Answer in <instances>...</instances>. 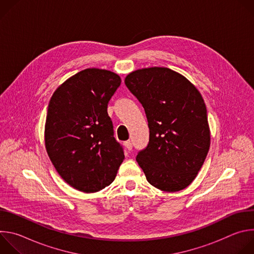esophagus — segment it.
<instances>
[{
	"label": "esophagus",
	"mask_w": 254,
	"mask_h": 254,
	"mask_svg": "<svg viewBox=\"0 0 254 254\" xmlns=\"http://www.w3.org/2000/svg\"><path fill=\"white\" fill-rule=\"evenodd\" d=\"M125 147L127 148V151H131V149H132V142H131L130 140L126 141V142H125Z\"/></svg>",
	"instance_id": "1"
}]
</instances>
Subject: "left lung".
<instances>
[{"instance_id": "1", "label": "left lung", "mask_w": 254, "mask_h": 254, "mask_svg": "<svg viewBox=\"0 0 254 254\" xmlns=\"http://www.w3.org/2000/svg\"><path fill=\"white\" fill-rule=\"evenodd\" d=\"M125 83L143 106L149 123V144L136 156L148 182L165 192L187 188L210 148L201 93L185 76L167 67L134 70Z\"/></svg>"}]
</instances>
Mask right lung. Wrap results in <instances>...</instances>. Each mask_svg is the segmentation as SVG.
<instances>
[{
    "label": "right lung",
    "instance_id": "1",
    "mask_svg": "<svg viewBox=\"0 0 254 254\" xmlns=\"http://www.w3.org/2000/svg\"><path fill=\"white\" fill-rule=\"evenodd\" d=\"M121 82L113 71L87 68L59 85L49 101L45 148L61 178L78 191L110 186L125 159L107 115Z\"/></svg>",
    "mask_w": 254,
    "mask_h": 254
}]
</instances>
